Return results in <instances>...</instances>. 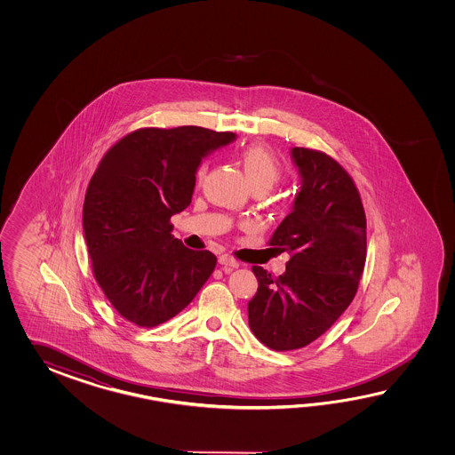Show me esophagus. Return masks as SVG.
<instances>
[{
	"instance_id": "1",
	"label": "esophagus",
	"mask_w": 455,
	"mask_h": 455,
	"mask_svg": "<svg viewBox=\"0 0 455 455\" xmlns=\"http://www.w3.org/2000/svg\"><path fill=\"white\" fill-rule=\"evenodd\" d=\"M220 265H223L226 270H234V268H239V261L235 260V259H232L229 255H221L220 259Z\"/></svg>"
}]
</instances>
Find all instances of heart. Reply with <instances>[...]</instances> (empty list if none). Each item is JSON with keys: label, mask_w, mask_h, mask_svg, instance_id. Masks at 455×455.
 Returning <instances> with one entry per match:
<instances>
[{"label": "heart", "mask_w": 455, "mask_h": 455, "mask_svg": "<svg viewBox=\"0 0 455 455\" xmlns=\"http://www.w3.org/2000/svg\"><path fill=\"white\" fill-rule=\"evenodd\" d=\"M242 167L251 188H267L270 190L273 185L280 180L281 165L278 159L271 155L263 146H251L242 153ZM206 165H200L198 179L204 177Z\"/></svg>", "instance_id": "obj_1"}]
</instances>
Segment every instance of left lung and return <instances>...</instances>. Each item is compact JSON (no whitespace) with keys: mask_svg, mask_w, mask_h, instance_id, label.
<instances>
[{"mask_svg":"<svg viewBox=\"0 0 455 455\" xmlns=\"http://www.w3.org/2000/svg\"><path fill=\"white\" fill-rule=\"evenodd\" d=\"M290 153L300 188L270 245L291 259L278 278L251 268L259 290L247 307L253 335L276 351L323 335L351 304L366 261V214L351 177L319 151Z\"/></svg>","mask_w":455,"mask_h":455,"instance_id":"left-lung-1","label":"left lung"}]
</instances>
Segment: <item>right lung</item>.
I'll return each instance as SVG.
<instances>
[{
	"mask_svg": "<svg viewBox=\"0 0 455 455\" xmlns=\"http://www.w3.org/2000/svg\"><path fill=\"white\" fill-rule=\"evenodd\" d=\"M235 138L202 126L143 128L102 157L83 229L97 283L124 319L146 329L164 323L212 276L213 253L187 249L169 221L192 204L204 157Z\"/></svg>",
	"mask_w": 455,
	"mask_h": 455,
	"instance_id": "add662e5",
	"label": "right lung"
}]
</instances>
